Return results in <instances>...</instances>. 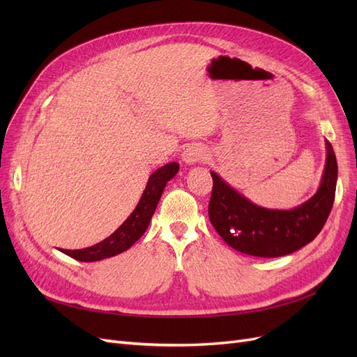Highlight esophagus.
Masks as SVG:
<instances>
[{
  "label": "esophagus",
  "instance_id": "1",
  "mask_svg": "<svg viewBox=\"0 0 357 357\" xmlns=\"http://www.w3.org/2000/svg\"><path fill=\"white\" fill-rule=\"evenodd\" d=\"M205 158H207V152H205V149L199 144L188 146L185 149V152H183V155H181V159L186 165L198 164V162H202Z\"/></svg>",
  "mask_w": 357,
  "mask_h": 357
}]
</instances>
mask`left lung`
Masks as SVG:
<instances>
[{
	"mask_svg": "<svg viewBox=\"0 0 357 357\" xmlns=\"http://www.w3.org/2000/svg\"><path fill=\"white\" fill-rule=\"evenodd\" d=\"M325 147L326 162L317 192L290 210L261 207L211 171L208 215L223 241L244 255L278 257L294 253L314 240L332 210L338 178L337 158L328 139Z\"/></svg>",
	"mask_w": 357,
	"mask_h": 357,
	"instance_id": "left-lung-1",
	"label": "left lung"
}]
</instances>
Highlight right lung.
<instances>
[{
	"mask_svg": "<svg viewBox=\"0 0 357 357\" xmlns=\"http://www.w3.org/2000/svg\"><path fill=\"white\" fill-rule=\"evenodd\" d=\"M178 169L180 165L177 162H171V164L158 168L149 177L142 199L137 204L135 210L109 238H105L95 245L80 248V250H66V248H61V252L80 262L102 261V259L126 252L129 247L142 238L143 234L149 228L150 220H152V215L162 197V192H164L167 183L172 177H176Z\"/></svg>",
	"mask_w": 357,
	"mask_h": 357,
	"instance_id": "add662e5",
	"label": "right lung"
}]
</instances>
